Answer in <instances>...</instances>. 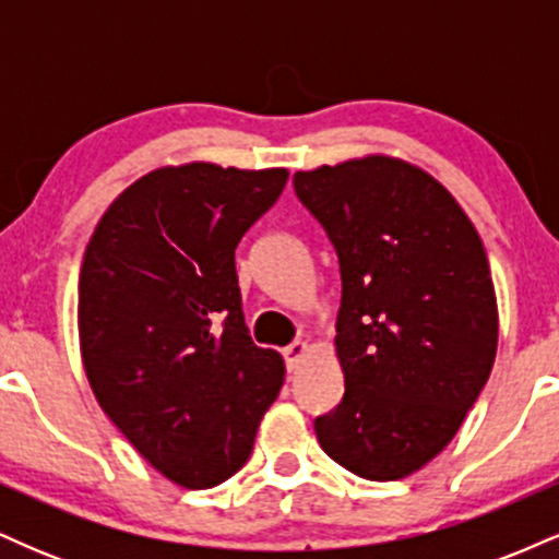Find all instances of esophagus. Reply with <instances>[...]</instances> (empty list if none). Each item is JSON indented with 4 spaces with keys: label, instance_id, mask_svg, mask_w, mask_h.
I'll return each instance as SVG.
<instances>
[{
    "label": "esophagus",
    "instance_id": "obj_1",
    "mask_svg": "<svg viewBox=\"0 0 559 559\" xmlns=\"http://www.w3.org/2000/svg\"><path fill=\"white\" fill-rule=\"evenodd\" d=\"M310 355V344L307 342H294L288 344L284 349V360H286V368L288 370H297L301 362H305V357Z\"/></svg>",
    "mask_w": 559,
    "mask_h": 559
}]
</instances>
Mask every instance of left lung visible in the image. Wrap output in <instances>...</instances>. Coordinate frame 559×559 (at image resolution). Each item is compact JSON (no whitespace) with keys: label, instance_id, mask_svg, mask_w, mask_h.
Listing matches in <instances>:
<instances>
[{"label":"left lung","instance_id":"1","mask_svg":"<svg viewBox=\"0 0 559 559\" xmlns=\"http://www.w3.org/2000/svg\"><path fill=\"white\" fill-rule=\"evenodd\" d=\"M338 254L344 400L316 420L355 476L400 480L463 426L497 357L499 312L480 236L431 173L389 155L294 173Z\"/></svg>","mask_w":559,"mask_h":559}]
</instances>
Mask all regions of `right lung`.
I'll return each instance as SVG.
<instances>
[{"label": "right lung", "mask_w": 559, "mask_h": 559, "mask_svg": "<svg viewBox=\"0 0 559 559\" xmlns=\"http://www.w3.org/2000/svg\"><path fill=\"white\" fill-rule=\"evenodd\" d=\"M286 181V168H157L107 207L83 254L79 338L96 402L183 489L247 463L284 386V357L243 325L234 252Z\"/></svg>", "instance_id": "1"}]
</instances>
